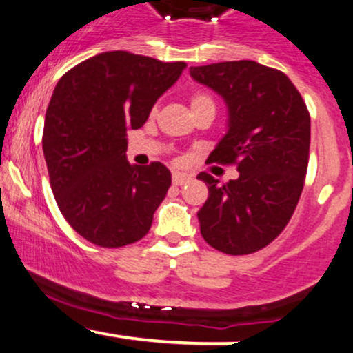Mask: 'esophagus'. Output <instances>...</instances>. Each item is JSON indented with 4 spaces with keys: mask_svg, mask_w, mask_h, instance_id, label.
Instances as JSON below:
<instances>
[{
    "mask_svg": "<svg viewBox=\"0 0 353 353\" xmlns=\"http://www.w3.org/2000/svg\"><path fill=\"white\" fill-rule=\"evenodd\" d=\"M189 181H190V177L188 176V174H182V172L172 174V184L174 185H184V184H188Z\"/></svg>",
    "mask_w": 353,
    "mask_h": 353,
    "instance_id": "obj_1",
    "label": "esophagus"
}]
</instances>
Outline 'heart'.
<instances>
[{"mask_svg": "<svg viewBox=\"0 0 353 353\" xmlns=\"http://www.w3.org/2000/svg\"><path fill=\"white\" fill-rule=\"evenodd\" d=\"M202 108L216 109V104H214L212 96L208 94V92H204V91L194 92V94L190 96V109H192V111H197V109H202Z\"/></svg>", "mask_w": 353, "mask_h": 353, "instance_id": "obj_1", "label": "heart"}]
</instances>
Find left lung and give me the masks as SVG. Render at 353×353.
<instances>
[{"label": "left lung", "mask_w": 353, "mask_h": 353, "mask_svg": "<svg viewBox=\"0 0 353 353\" xmlns=\"http://www.w3.org/2000/svg\"><path fill=\"white\" fill-rule=\"evenodd\" d=\"M190 76L228 104V132L208 163L236 164L225 184L208 172L209 197L197 217L210 247L229 255L257 252L285 229L309 165L310 114L282 71L255 61L192 66Z\"/></svg>", "instance_id": "8db88e82"}]
</instances>
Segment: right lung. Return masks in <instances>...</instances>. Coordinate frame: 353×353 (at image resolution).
Here are the masks:
<instances>
[{
  "label": "right lung",
  "instance_id": "right-lung-1",
  "mask_svg": "<svg viewBox=\"0 0 353 353\" xmlns=\"http://www.w3.org/2000/svg\"><path fill=\"white\" fill-rule=\"evenodd\" d=\"M185 66L108 51L56 84L44 119V159L61 214L92 244L116 249L151 229L171 172L161 163L129 164L125 136L148 121Z\"/></svg>",
  "mask_w": 353,
  "mask_h": 353
}]
</instances>
